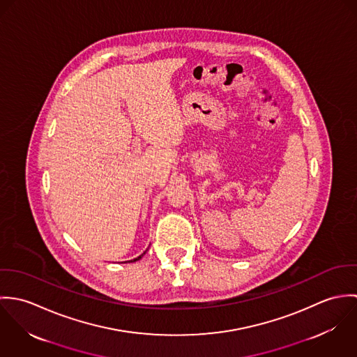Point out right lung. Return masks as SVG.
I'll return each instance as SVG.
<instances>
[{
  "mask_svg": "<svg viewBox=\"0 0 357 357\" xmlns=\"http://www.w3.org/2000/svg\"><path fill=\"white\" fill-rule=\"evenodd\" d=\"M146 255V252H144V253H143V255H139V257H137V258H135V259H132V261H139V259H140V258H142V257H143V255Z\"/></svg>",
  "mask_w": 357,
  "mask_h": 357,
  "instance_id": "obj_1",
  "label": "right lung"
}]
</instances>
